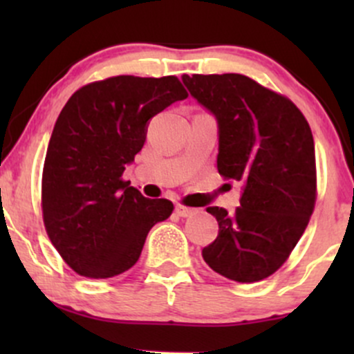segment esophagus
Returning <instances> with one entry per match:
<instances>
[{
    "instance_id": "1",
    "label": "esophagus",
    "mask_w": 354,
    "mask_h": 354,
    "mask_svg": "<svg viewBox=\"0 0 354 354\" xmlns=\"http://www.w3.org/2000/svg\"><path fill=\"white\" fill-rule=\"evenodd\" d=\"M174 211H176L178 216H181V218L191 216V214L196 213V209H194V208H188V206H183V205H176V208H174Z\"/></svg>"
}]
</instances>
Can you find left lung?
<instances>
[{
  "label": "left lung",
  "mask_w": 354,
  "mask_h": 354,
  "mask_svg": "<svg viewBox=\"0 0 354 354\" xmlns=\"http://www.w3.org/2000/svg\"><path fill=\"white\" fill-rule=\"evenodd\" d=\"M183 83L218 120V173L243 185L234 213L206 208L219 233L203 258L233 281H261L290 258L315 209L311 128L293 101L245 75H183Z\"/></svg>",
  "instance_id": "left-lung-1"
}]
</instances>
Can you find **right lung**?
I'll use <instances>...</instances> for the list:
<instances>
[{"label":"right lung","instance_id":"add662e5","mask_svg":"<svg viewBox=\"0 0 354 354\" xmlns=\"http://www.w3.org/2000/svg\"><path fill=\"white\" fill-rule=\"evenodd\" d=\"M188 98L176 76H113L84 84L61 109L41 180L43 221L68 266L93 279L124 273L146 236L173 213L123 180L146 140L148 121Z\"/></svg>","mask_w":354,"mask_h":354}]
</instances>
